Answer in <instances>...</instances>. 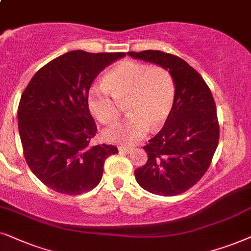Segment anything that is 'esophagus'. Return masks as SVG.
I'll use <instances>...</instances> for the list:
<instances>
[{
  "mask_svg": "<svg viewBox=\"0 0 251 251\" xmlns=\"http://www.w3.org/2000/svg\"><path fill=\"white\" fill-rule=\"evenodd\" d=\"M118 150L119 152H123V153H129L133 150V148L131 147H125V146H119L118 147Z\"/></svg>",
  "mask_w": 251,
  "mask_h": 251,
  "instance_id": "1",
  "label": "esophagus"
}]
</instances>
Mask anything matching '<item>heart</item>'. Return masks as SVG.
<instances>
[{"label":"heart","instance_id":"1","mask_svg":"<svg viewBox=\"0 0 251 251\" xmlns=\"http://www.w3.org/2000/svg\"><path fill=\"white\" fill-rule=\"evenodd\" d=\"M176 86L168 70L134 61H123L108 71L104 85L89 93L88 108L99 122L113 124L126 104L128 117L105 129V141L128 146L149 132L162 128L171 115Z\"/></svg>","mask_w":251,"mask_h":251}]
</instances>
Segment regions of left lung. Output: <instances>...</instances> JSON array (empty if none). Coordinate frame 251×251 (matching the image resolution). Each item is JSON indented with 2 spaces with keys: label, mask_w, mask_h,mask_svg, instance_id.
I'll use <instances>...</instances> for the list:
<instances>
[{
  "label": "left lung",
  "mask_w": 251,
  "mask_h": 251,
  "mask_svg": "<svg viewBox=\"0 0 251 251\" xmlns=\"http://www.w3.org/2000/svg\"><path fill=\"white\" fill-rule=\"evenodd\" d=\"M127 55L168 70L176 86L171 115L158 134L143 147L148 160L135 170V179L149 193L179 195L202 178L218 146L219 125L211 91L178 56L159 50Z\"/></svg>",
  "instance_id": "left-lung-1"
}]
</instances>
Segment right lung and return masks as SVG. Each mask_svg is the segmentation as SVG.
Segmentation results:
<instances>
[{"label":"right lung","instance_id":"add662e5","mask_svg":"<svg viewBox=\"0 0 251 251\" xmlns=\"http://www.w3.org/2000/svg\"><path fill=\"white\" fill-rule=\"evenodd\" d=\"M125 52L73 50L33 75L18 106V129L26 162L50 189L80 195L95 188L111 145L92 146L96 134L88 92L100 72Z\"/></svg>","mask_w":251,"mask_h":251}]
</instances>
